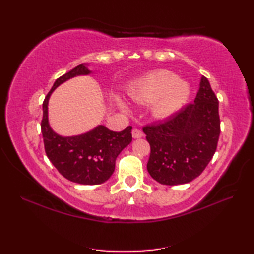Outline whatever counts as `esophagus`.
Masks as SVG:
<instances>
[{"mask_svg": "<svg viewBox=\"0 0 254 254\" xmlns=\"http://www.w3.org/2000/svg\"><path fill=\"white\" fill-rule=\"evenodd\" d=\"M143 132L141 131V130H138V128H133L132 130V136L134 137V138H141V137H143Z\"/></svg>", "mask_w": 254, "mask_h": 254, "instance_id": "34e87169", "label": "esophagus"}]
</instances>
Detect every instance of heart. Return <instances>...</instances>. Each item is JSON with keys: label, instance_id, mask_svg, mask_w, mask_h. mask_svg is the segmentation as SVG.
Listing matches in <instances>:
<instances>
[{"label": "heart", "instance_id": "heart-1", "mask_svg": "<svg viewBox=\"0 0 254 254\" xmlns=\"http://www.w3.org/2000/svg\"><path fill=\"white\" fill-rule=\"evenodd\" d=\"M191 94V86L176 74L167 69H158L138 78L128 89L131 98L141 104H153L152 115L157 119H167L186 105ZM117 105L122 110H128L127 102L116 97Z\"/></svg>", "mask_w": 254, "mask_h": 254}]
</instances>
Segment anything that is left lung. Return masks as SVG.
Returning a JSON list of instances; mask_svg holds the SVG:
<instances>
[{"label":"left lung","mask_w":254,"mask_h":254,"mask_svg":"<svg viewBox=\"0 0 254 254\" xmlns=\"http://www.w3.org/2000/svg\"><path fill=\"white\" fill-rule=\"evenodd\" d=\"M150 145L147 170L160 185L191 182L216 152L220 121L218 99L202 76L194 104L155 126L143 128Z\"/></svg>","instance_id":"obj_1"}]
</instances>
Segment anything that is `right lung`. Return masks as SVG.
<instances>
[{"instance_id":"1","label":"right lung","mask_w":254,"mask_h":254,"mask_svg":"<svg viewBox=\"0 0 254 254\" xmlns=\"http://www.w3.org/2000/svg\"><path fill=\"white\" fill-rule=\"evenodd\" d=\"M91 73L88 64L83 63L59 77L42 104L44 116L41 120L48 158L64 178L85 186L100 185L109 179L115 171L119 154L132 142V127L121 132H113L104 126H97L93 130L74 136H62L51 128L48 119L51 94L69 78Z\"/></svg>"}]
</instances>
